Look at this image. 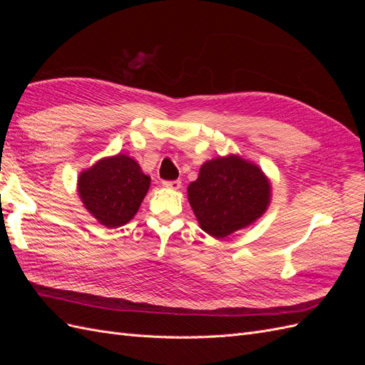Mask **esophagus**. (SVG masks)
I'll return each instance as SVG.
<instances>
[{"mask_svg": "<svg viewBox=\"0 0 365 365\" xmlns=\"http://www.w3.org/2000/svg\"><path fill=\"white\" fill-rule=\"evenodd\" d=\"M163 185L165 189H172V190H178L181 187V181L180 180H173V181H163Z\"/></svg>", "mask_w": 365, "mask_h": 365, "instance_id": "34e87169", "label": "esophagus"}]
</instances>
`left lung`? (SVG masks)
Listing matches in <instances>:
<instances>
[{
	"instance_id": "left-lung-1",
	"label": "left lung",
	"mask_w": 365,
	"mask_h": 365,
	"mask_svg": "<svg viewBox=\"0 0 365 365\" xmlns=\"http://www.w3.org/2000/svg\"><path fill=\"white\" fill-rule=\"evenodd\" d=\"M187 192L201 228L222 239L264 213L271 185L257 165L230 155L207 161Z\"/></svg>"
}]
</instances>
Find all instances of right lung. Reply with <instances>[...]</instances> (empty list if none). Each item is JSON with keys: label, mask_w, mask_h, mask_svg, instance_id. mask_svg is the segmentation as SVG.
Segmentation results:
<instances>
[{"label": "right lung", "mask_w": 365, "mask_h": 365, "mask_svg": "<svg viewBox=\"0 0 365 365\" xmlns=\"http://www.w3.org/2000/svg\"><path fill=\"white\" fill-rule=\"evenodd\" d=\"M150 178L137 161L115 155L96 163L79 176V195L98 222L115 228L135 216L149 190Z\"/></svg>", "instance_id": "obj_1"}]
</instances>
